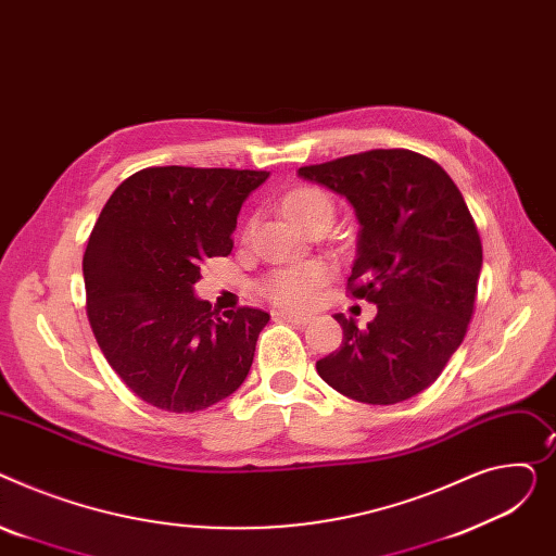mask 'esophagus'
<instances>
[{"label": "esophagus", "instance_id": "esophagus-1", "mask_svg": "<svg viewBox=\"0 0 556 556\" xmlns=\"http://www.w3.org/2000/svg\"><path fill=\"white\" fill-rule=\"evenodd\" d=\"M274 320H287L293 325H307L312 320L309 314H293V312H274Z\"/></svg>", "mask_w": 556, "mask_h": 556}]
</instances>
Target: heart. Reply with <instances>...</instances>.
Masks as SVG:
<instances>
[{
	"label": "heart",
	"instance_id": "b5f03b06",
	"mask_svg": "<svg viewBox=\"0 0 556 556\" xmlns=\"http://www.w3.org/2000/svg\"><path fill=\"white\" fill-rule=\"evenodd\" d=\"M282 211L293 222L301 224L305 217L318 213V211H332V202L328 194L318 188L303 186L287 192L282 198ZM330 271L318 260H309V263L291 265L276 269L265 280V296L280 307L287 309H303L312 307L318 296L320 289L328 282Z\"/></svg>",
	"mask_w": 556,
	"mask_h": 556
}]
</instances>
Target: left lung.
Returning a JSON list of instances; mask_svg holds the SVG:
<instances>
[{
	"mask_svg": "<svg viewBox=\"0 0 556 556\" xmlns=\"http://www.w3.org/2000/svg\"><path fill=\"white\" fill-rule=\"evenodd\" d=\"M354 206L358 253L348 291L377 305L358 330L337 314L341 348L316 362L341 395L390 406L427 390L473 316L482 244L453 179L413 150H368L299 168Z\"/></svg>",
	"mask_w": 556,
	"mask_h": 556,
	"instance_id": "8db88e82",
	"label": "left lung"
}]
</instances>
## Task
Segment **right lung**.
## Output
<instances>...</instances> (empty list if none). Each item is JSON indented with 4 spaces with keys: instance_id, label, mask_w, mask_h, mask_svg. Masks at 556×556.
Here are the masks:
<instances>
[{
    "instance_id": "1",
    "label": "right lung",
    "mask_w": 556,
    "mask_h": 556,
    "mask_svg": "<svg viewBox=\"0 0 556 556\" xmlns=\"http://www.w3.org/2000/svg\"><path fill=\"white\" fill-rule=\"evenodd\" d=\"M267 170L143 168L108 200L89 236L87 318L112 370L146 404L204 410L242 386L269 314H219L194 296L208 257L233 249L242 202Z\"/></svg>"
}]
</instances>
